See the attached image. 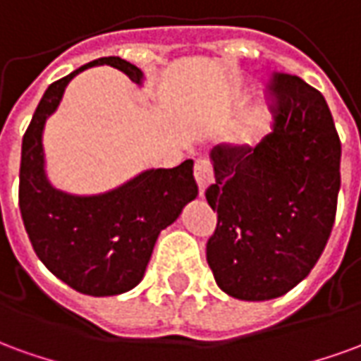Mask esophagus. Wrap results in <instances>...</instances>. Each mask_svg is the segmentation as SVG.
I'll return each mask as SVG.
<instances>
[{
	"label": "esophagus",
	"instance_id": "esophagus-1",
	"mask_svg": "<svg viewBox=\"0 0 361 361\" xmlns=\"http://www.w3.org/2000/svg\"><path fill=\"white\" fill-rule=\"evenodd\" d=\"M193 173H195L199 191H201V195H203L204 188H207L212 181V178H214V173H212V164L207 158H197L195 166H193Z\"/></svg>",
	"mask_w": 361,
	"mask_h": 361
}]
</instances>
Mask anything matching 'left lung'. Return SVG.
Listing matches in <instances>:
<instances>
[{
	"label": "left lung",
	"instance_id": "left-lung-1",
	"mask_svg": "<svg viewBox=\"0 0 361 361\" xmlns=\"http://www.w3.org/2000/svg\"><path fill=\"white\" fill-rule=\"evenodd\" d=\"M272 131L257 147H214L204 197L219 222L207 263L226 294L265 302L300 284L325 250L341 189V139L325 98L272 73Z\"/></svg>",
	"mask_w": 361,
	"mask_h": 361
}]
</instances>
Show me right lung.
<instances>
[{
  "label": "right lung",
  "instance_id": "1",
  "mask_svg": "<svg viewBox=\"0 0 361 361\" xmlns=\"http://www.w3.org/2000/svg\"><path fill=\"white\" fill-rule=\"evenodd\" d=\"M94 66H111L137 85L142 71L126 59L100 58L51 82L23 137L19 207L36 255L59 280L89 295H116L145 276L158 234L199 193L193 160L158 168L102 195L79 197L51 185L44 172L42 131L67 82Z\"/></svg>",
  "mask_w": 361,
  "mask_h": 361
}]
</instances>
